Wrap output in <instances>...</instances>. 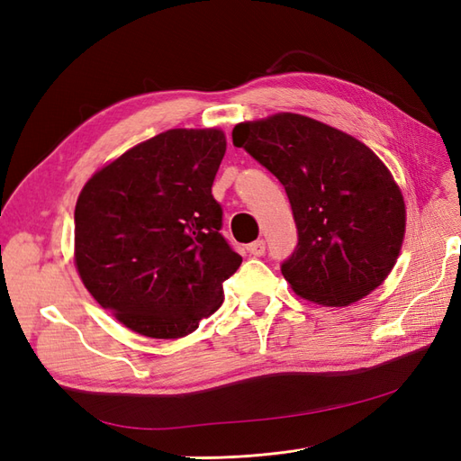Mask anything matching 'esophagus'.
I'll use <instances>...</instances> for the list:
<instances>
[{"instance_id":"esophagus-1","label":"esophagus","mask_w":461,"mask_h":461,"mask_svg":"<svg viewBox=\"0 0 461 461\" xmlns=\"http://www.w3.org/2000/svg\"><path fill=\"white\" fill-rule=\"evenodd\" d=\"M248 252L252 254L254 258H261V256L265 254V242H263V240H258V242L248 244Z\"/></svg>"}]
</instances>
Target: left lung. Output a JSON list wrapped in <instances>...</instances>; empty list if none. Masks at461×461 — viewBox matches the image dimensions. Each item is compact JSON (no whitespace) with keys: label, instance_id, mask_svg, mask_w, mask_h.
Listing matches in <instances>:
<instances>
[{"label":"left lung","instance_id":"left-lung-1","mask_svg":"<svg viewBox=\"0 0 461 461\" xmlns=\"http://www.w3.org/2000/svg\"><path fill=\"white\" fill-rule=\"evenodd\" d=\"M232 144L286 190L298 244L281 271L298 296L340 308L384 281L400 254L406 207L366 144L296 113L236 124Z\"/></svg>","mask_w":461,"mask_h":461}]
</instances>
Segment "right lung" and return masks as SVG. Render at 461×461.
Masks as SVG:
<instances>
[{"label":"right lung","instance_id":"add662e5","mask_svg":"<svg viewBox=\"0 0 461 461\" xmlns=\"http://www.w3.org/2000/svg\"><path fill=\"white\" fill-rule=\"evenodd\" d=\"M217 129H173L97 171L75 209V261L94 300L151 339H180L222 303L242 258L221 232L212 186Z\"/></svg>","mask_w":461,"mask_h":461}]
</instances>
